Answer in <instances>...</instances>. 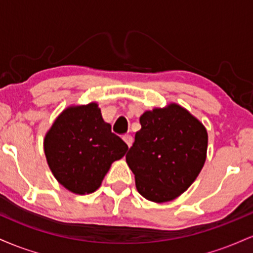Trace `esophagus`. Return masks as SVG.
<instances>
[{"instance_id": "obj_1", "label": "esophagus", "mask_w": 253, "mask_h": 253, "mask_svg": "<svg viewBox=\"0 0 253 253\" xmlns=\"http://www.w3.org/2000/svg\"><path fill=\"white\" fill-rule=\"evenodd\" d=\"M124 141H125V143L127 144V146H128V147L132 146V143H133V138H132V135H129V134L124 135Z\"/></svg>"}]
</instances>
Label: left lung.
I'll return each instance as SVG.
<instances>
[{
	"mask_svg": "<svg viewBox=\"0 0 253 253\" xmlns=\"http://www.w3.org/2000/svg\"><path fill=\"white\" fill-rule=\"evenodd\" d=\"M141 128L126 155L141 196L169 202L193 184L207 158V129L199 119L177 103L146 110Z\"/></svg>",
	"mask_w": 253,
	"mask_h": 253,
	"instance_id": "obj_1",
	"label": "left lung"
}]
</instances>
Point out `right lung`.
Returning a JSON list of instances; mask_svg holds the SVG:
<instances>
[{"label": "right lung", "instance_id": "right-lung-1", "mask_svg": "<svg viewBox=\"0 0 253 253\" xmlns=\"http://www.w3.org/2000/svg\"><path fill=\"white\" fill-rule=\"evenodd\" d=\"M127 150L126 143L104 123L96 102L64 109L43 139L52 173L77 195L97 190L110 165L123 158Z\"/></svg>", "mask_w": 253, "mask_h": 253}]
</instances>
